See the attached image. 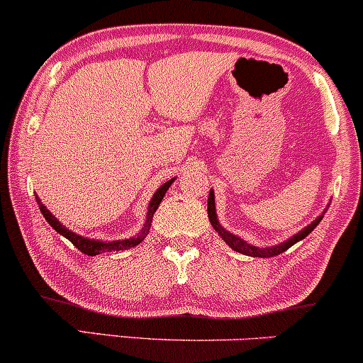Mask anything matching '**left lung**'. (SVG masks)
Segmentation results:
<instances>
[{
    "label": "left lung",
    "instance_id": "obj_1",
    "mask_svg": "<svg viewBox=\"0 0 363 363\" xmlns=\"http://www.w3.org/2000/svg\"><path fill=\"white\" fill-rule=\"evenodd\" d=\"M323 215H319L318 218L314 220L311 225H307L306 228H302L298 234H295L294 237H290L289 240H285V242H280L278 245H273V247H257V245H252L249 242H245L244 239H240V237H237L234 234H230L228 230H225V228L220 225L218 218H216V210H215V194H213V189L210 191V196H208V218H210L211 225H213V228L216 232H218V235L222 237V239L230 245L232 249L240 254H245V256H252V257H273V256H278V254L285 252L286 249L291 247L294 244H297L298 240L306 239L307 235L311 234L312 230H314L315 227H318V223L323 220Z\"/></svg>",
    "mask_w": 363,
    "mask_h": 363
}]
</instances>
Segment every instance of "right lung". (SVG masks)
Here are the masks:
<instances>
[{
	"instance_id": "right-lung-1",
	"label": "right lung",
	"mask_w": 363,
	"mask_h": 363,
	"mask_svg": "<svg viewBox=\"0 0 363 363\" xmlns=\"http://www.w3.org/2000/svg\"><path fill=\"white\" fill-rule=\"evenodd\" d=\"M176 181V177L170 179V181L165 182V184H162L158 189L155 191V194H153L152 201H150L148 205V213H147V220H145V225L143 228L140 230V234L136 237H131V239H124V240H111V242H102V240H95V239H86V237H82L78 234H74V232L69 230V228H66L65 225H62L60 220L54 216L51 211L45 208L43 203H40V199L37 198V205H39V210L40 213L44 215V218L48 220L49 225L54 228L56 232H60L62 237H66V239L72 242L74 247H78L83 254H86V256H97V254H102V252H111V251H124V249H129V247H135V245H138L141 240H145V237L148 235L150 232V227H152V218H153V213L157 211L158 205L162 203V199H164L165 193H167V189L170 187V184Z\"/></svg>"
}]
</instances>
